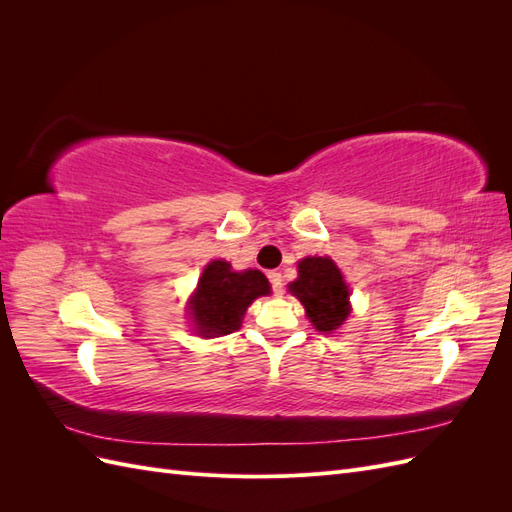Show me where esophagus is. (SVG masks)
<instances>
[{"label":"esophagus","mask_w":512,"mask_h":512,"mask_svg":"<svg viewBox=\"0 0 512 512\" xmlns=\"http://www.w3.org/2000/svg\"><path fill=\"white\" fill-rule=\"evenodd\" d=\"M269 282L273 286V292L280 297V294H284V280H282V273L280 271H271L269 273Z\"/></svg>","instance_id":"esophagus-1"}]
</instances>
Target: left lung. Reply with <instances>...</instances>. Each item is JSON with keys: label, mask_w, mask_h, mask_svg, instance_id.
Listing matches in <instances>:
<instances>
[{"label": "left lung", "mask_w": 512, "mask_h": 512, "mask_svg": "<svg viewBox=\"0 0 512 512\" xmlns=\"http://www.w3.org/2000/svg\"><path fill=\"white\" fill-rule=\"evenodd\" d=\"M309 322L320 333H333L350 316V288L329 256H307L299 260V277L288 284Z\"/></svg>", "instance_id": "left-lung-1"}]
</instances>
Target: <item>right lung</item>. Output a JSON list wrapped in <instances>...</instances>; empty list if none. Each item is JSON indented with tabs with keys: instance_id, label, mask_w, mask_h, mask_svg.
<instances>
[{
	"instance_id": "right-lung-1",
	"label": "right lung",
	"mask_w": 512,
	"mask_h": 512,
	"mask_svg": "<svg viewBox=\"0 0 512 512\" xmlns=\"http://www.w3.org/2000/svg\"><path fill=\"white\" fill-rule=\"evenodd\" d=\"M269 292V280L258 269L235 271L226 260H211L188 301L194 331L207 339L237 331L245 309Z\"/></svg>"
}]
</instances>
